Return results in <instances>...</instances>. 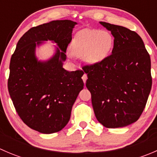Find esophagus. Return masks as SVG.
<instances>
[{"mask_svg":"<svg viewBox=\"0 0 157 157\" xmlns=\"http://www.w3.org/2000/svg\"><path fill=\"white\" fill-rule=\"evenodd\" d=\"M82 79H83V83H86V80H87V75H86V74H84L83 75V77H82Z\"/></svg>","mask_w":157,"mask_h":157,"instance_id":"esophagus-1","label":"esophagus"}]
</instances>
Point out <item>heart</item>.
<instances>
[{
    "label": "heart",
    "instance_id": "b5f03b06",
    "mask_svg": "<svg viewBox=\"0 0 157 157\" xmlns=\"http://www.w3.org/2000/svg\"><path fill=\"white\" fill-rule=\"evenodd\" d=\"M114 45L112 35L108 31L85 29L78 32L71 45V52L77 57H83L90 64L103 61L110 53Z\"/></svg>",
    "mask_w": 157,
    "mask_h": 157
}]
</instances>
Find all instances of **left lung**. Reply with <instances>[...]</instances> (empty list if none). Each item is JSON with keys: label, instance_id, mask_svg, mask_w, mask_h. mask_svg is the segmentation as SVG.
Returning a JSON list of instances; mask_svg holds the SVG:
<instances>
[{"label": "left lung", "instance_id": "left-lung-1", "mask_svg": "<svg viewBox=\"0 0 157 157\" xmlns=\"http://www.w3.org/2000/svg\"><path fill=\"white\" fill-rule=\"evenodd\" d=\"M114 36L112 55L83 67L86 86L99 123L125 127L138 120L152 86L150 57L140 36L124 26L100 22Z\"/></svg>", "mask_w": 157, "mask_h": 157}]
</instances>
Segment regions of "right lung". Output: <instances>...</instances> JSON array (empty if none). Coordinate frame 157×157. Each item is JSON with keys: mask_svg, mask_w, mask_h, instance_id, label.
I'll return each mask as SVG.
<instances>
[{"mask_svg": "<svg viewBox=\"0 0 157 157\" xmlns=\"http://www.w3.org/2000/svg\"><path fill=\"white\" fill-rule=\"evenodd\" d=\"M76 22L54 20L28 30L17 42L10 64L7 86L17 114L30 128L42 134L61 131L68 123L72 106L83 88V71L62 67ZM59 47L47 62L34 55L41 40Z\"/></svg>", "mask_w": 157, "mask_h": 157, "instance_id": "right-lung-1", "label": "right lung"}]
</instances>
